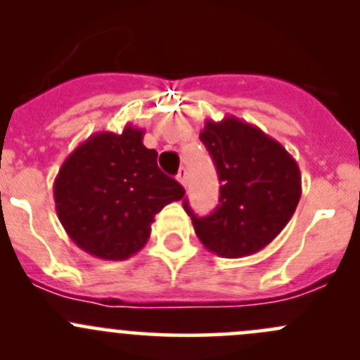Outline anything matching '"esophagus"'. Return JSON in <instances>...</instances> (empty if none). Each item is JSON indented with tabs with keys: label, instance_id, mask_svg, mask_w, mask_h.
I'll return each instance as SVG.
<instances>
[{
	"label": "esophagus",
	"instance_id": "1",
	"mask_svg": "<svg viewBox=\"0 0 360 360\" xmlns=\"http://www.w3.org/2000/svg\"><path fill=\"white\" fill-rule=\"evenodd\" d=\"M177 181H179L183 186H186L188 184V172H186V169H183V167L179 169V174H177Z\"/></svg>",
	"mask_w": 360,
	"mask_h": 360
}]
</instances>
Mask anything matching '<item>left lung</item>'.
Masks as SVG:
<instances>
[{"label": "left lung", "mask_w": 360, "mask_h": 360, "mask_svg": "<svg viewBox=\"0 0 360 360\" xmlns=\"http://www.w3.org/2000/svg\"><path fill=\"white\" fill-rule=\"evenodd\" d=\"M200 141L219 176V205L197 217L184 200L203 248L221 257H244L266 248L285 228L301 197L296 160L256 125L226 116L207 120Z\"/></svg>", "instance_id": "1"}]
</instances>
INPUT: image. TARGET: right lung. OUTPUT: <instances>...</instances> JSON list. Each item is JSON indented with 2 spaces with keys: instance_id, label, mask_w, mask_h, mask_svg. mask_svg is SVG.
<instances>
[{
  "instance_id": "right-lung-1",
  "label": "right lung",
  "mask_w": 360,
  "mask_h": 360,
  "mask_svg": "<svg viewBox=\"0 0 360 360\" xmlns=\"http://www.w3.org/2000/svg\"><path fill=\"white\" fill-rule=\"evenodd\" d=\"M144 130L97 132L69 157L53 183L60 224L71 240L101 259L122 261L146 245L151 223L184 188L157 165L143 144Z\"/></svg>"
}]
</instances>
